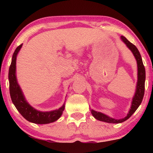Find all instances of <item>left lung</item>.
I'll return each mask as SVG.
<instances>
[{
	"instance_id": "left-lung-1",
	"label": "left lung",
	"mask_w": 153,
	"mask_h": 153,
	"mask_svg": "<svg viewBox=\"0 0 153 153\" xmlns=\"http://www.w3.org/2000/svg\"><path fill=\"white\" fill-rule=\"evenodd\" d=\"M120 39L124 42L127 48L132 52L134 56L135 57V59L137 60V86H136V91L134 95L132 98V101H131V104L130 109H129L128 114L125 118L121 119H115L111 118L107 115L103 114V113L96 111L91 109V114L93 115L94 118L97 119L98 120L102 121V122H105L108 123H121L124 121L127 120V119L130 118L134 113L136 111L140 104H141L142 100H143L144 91H145V81H146V70L144 68L143 61H142V58L140 54L139 50L135 45H134L132 43L129 42L126 39V37L124 36H121Z\"/></svg>"
}]
</instances>
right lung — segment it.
<instances>
[{
	"instance_id": "right-lung-1",
	"label": "right lung",
	"mask_w": 153,
	"mask_h": 153,
	"mask_svg": "<svg viewBox=\"0 0 153 153\" xmlns=\"http://www.w3.org/2000/svg\"><path fill=\"white\" fill-rule=\"evenodd\" d=\"M23 44L19 46L14 51L10 66L8 79L10 83V93L12 101L18 111L25 119L35 124H48L55 122L62 116L65 109V103L58 109L50 111H40L30 106L24 97L16 75V56L22 48Z\"/></svg>"
}]
</instances>
